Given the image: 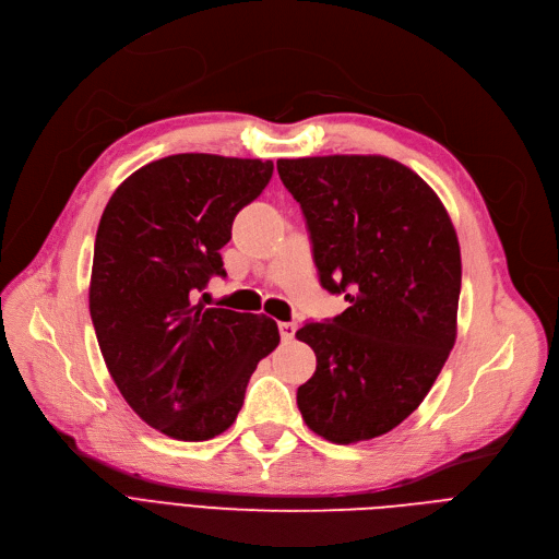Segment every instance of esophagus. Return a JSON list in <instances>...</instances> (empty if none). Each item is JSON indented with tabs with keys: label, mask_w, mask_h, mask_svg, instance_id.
<instances>
[{
	"label": "esophagus",
	"mask_w": 559,
	"mask_h": 559,
	"mask_svg": "<svg viewBox=\"0 0 559 559\" xmlns=\"http://www.w3.org/2000/svg\"><path fill=\"white\" fill-rule=\"evenodd\" d=\"M278 331H281V337L287 342V340L295 337L297 324H295V321H278Z\"/></svg>",
	"instance_id": "34e87169"
}]
</instances>
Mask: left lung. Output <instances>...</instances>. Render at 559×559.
I'll return each instance as SVG.
<instances>
[{
  "mask_svg": "<svg viewBox=\"0 0 559 559\" xmlns=\"http://www.w3.org/2000/svg\"><path fill=\"white\" fill-rule=\"evenodd\" d=\"M306 217L321 287L348 308L297 337L317 369L297 392L308 428L356 444L415 413L457 335L462 260L432 188L385 156L281 158Z\"/></svg>",
  "mask_w": 559,
  "mask_h": 559,
  "instance_id": "obj_1",
  "label": "left lung"
}]
</instances>
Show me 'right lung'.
<instances>
[{
	"instance_id": "obj_1",
	"label": "right lung",
	"mask_w": 559,
	"mask_h": 559,
	"mask_svg": "<svg viewBox=\"0 0 559 559\" xmlns=\"http://www.w3.org/2000/svg\"><path fill=\"white\" fill-rule=\"evenodd\" d=\"M272 171V160L176 154L133 171L104 209L93 326L117 390L167 437L224 432L258 362L281 342L270 317L194 304L211 276H226L219 249Z\"/></svg>"
}]
</instances>
